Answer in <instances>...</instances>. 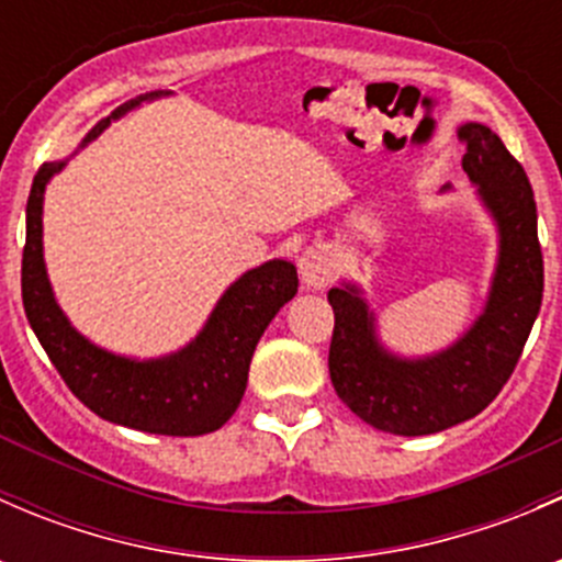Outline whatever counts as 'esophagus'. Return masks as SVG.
<instances>
[{
  "label": "esophagus",
  "instance_id": "obj_1",
  "mask_svg": "<svg viewBox=\"0 0 562 562\" xmlns=\"http://www.w3.org/2000/svg\"><path fill=\"white\" fill-rule=\"evenodd\" d=\"M299 271H302V280L310 288H323L331 282L334 277V258L323 249H307L299 260Z\"/></svg>",
  "mask_w": 562,
  "mask_h": 562
}]
</instances>
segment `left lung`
I'll list each match as a JSON object with an SVG mask.
<instances>
[{"instance_id":"left-lung-1","label":"left lung","mask_w":562,"mask_h":562,"mask_svg":"<svg viewBox=\"0 0 562 562\" xmlns=\"http://www.w3.org/2000/svg\"><path fill=\"white\" fill-rule=\"evenodd\" d=\"M462 168L501 225V263L490 304L446 353L402 361L378 345L372 315L353 288H331L328 375L339 400L370 427L432 435L479 416L512 378L543 299L536 198L525 168L484 124H464Z\"/></svg>"}]
</instances>
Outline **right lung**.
Listing matches in <instances>:
<instances>
[{"label":"right lung","mask_w":562,"mask_h":562,"mask_svg":"<svg viewBox=\"0 0 562 562\" xmlns=\"http://www.w3.org/2000/svg\"><path fill=\"white\" fill-rule=\"evenodd\" d=\"M138 103V100H135ZM135 103L122 105L113 116ZM108 124L89 133L92 140ZM61 162L37 168L26 201V245L21 260V299L50 364L67 389L100 418L151 435L195 438L223 427L247 389L249 361L260 334L296 296L299 277L288 260L247 271L220 299L195 342L171 359L130 361L94 348L56 307L43 263V192Z\"/></svg>","instance_id":"1"}]
</instances>
